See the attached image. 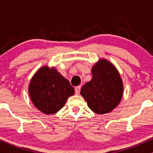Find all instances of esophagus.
Wrapping results in <instances>:
<instances>
[{
    "label": "esophagus",
    "instance_id": "obj_1",
    "mask_svg": "<svg viewBox=\"0 0 153 153\" xmlns=\"http://www.w3.org/2000/svg\"><path fill=\"white\" fill-rule=\"evenodd\" d=\"M75 94L78 95L80 94V86H77L75 88Z\"/></svg>",
    "mask_w": 153,
    "mask_h": 153
}]
</instances>
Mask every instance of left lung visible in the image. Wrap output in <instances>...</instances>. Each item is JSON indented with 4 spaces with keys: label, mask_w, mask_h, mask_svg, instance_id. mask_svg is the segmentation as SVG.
<instances>
[{
    "label": "left lung",
    "mask_w": 153,
    "mask_h": 153,
    "mask_svg": "<svg viewBox=\"0 0 153 153\" xmlns=\"http://www.w3.org/2000/svg\"><path fill=\"white\" fill-rule=\"evenodd\" d=\"M92 79L80 90L91 111L99 114L109 113L119 105L124 92L122 79L114 65L99 59L92 67Z\"/></svg>",
    "instance_id": "obj_1"
}]
</instances>
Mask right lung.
Segmentation results:
<instances>
[{
    "instance_id": "1",
    "label": "right lung",
    "mask_w": 153,
    "mask_h": 153,
    "mask_svg": "<svg viewBox=\"0 0 153 153\" xmlns=\"http://www.w3.org/2000/svg\"><path fill=\"white\" fill-rule=\"evenodd\" d=\"M75 94L73 88L55 68L45 65L34 73L29 85L30 99L37 109L45 114H54Z\"/></svg>"
}]
</instances>
